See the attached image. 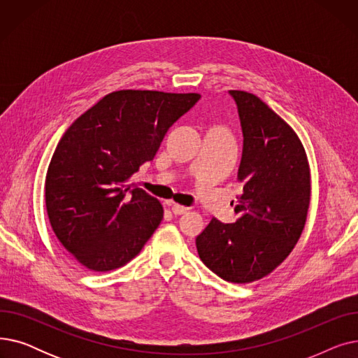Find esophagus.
I'll use <instances>...</instances> for the list:
<instances>
[{"mask_svg":"<svg viewBox=\"0 0 358 358\" xmlns=\"http://www.w3.org/2000/svg\"><path fill=\"white\" fill-rule=\"evenodd\" d=\"M169 206H171V210H173L174 215H182V213L189 210V208H185V206H181V204H177V203H169Z\"/></svg>","mask_w":358,"mask_h":358,"instance_id":"1","label":"esophagus"}]
</instances>
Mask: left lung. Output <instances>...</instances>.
I'll list each match as a JSON object with an SVG mask.
<instances>
[{
    "mask_svg": "<svg viewBox=\"0 0 358 358\" xmlns=\"http://www.w3.org/2000/svg\"><path fill=\"white\" fill-rule=\"evenodd\" d=\"M243 136L235 223L216 217L196 238L204 266L231 283L270 274L293 251L310 203V169L296 131L264 101L231 90Z\"/></svg>",
    "mask_w": 358,
    "mask_h": 358,
    "instance_id": "1",
    "label": "left lung"
}]
</instances>
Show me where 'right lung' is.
<instances>
[{
    "instance_id": "obj_1",
    "label": "right lung",
    "mask_w": 358,
    "mask_h": 358,
    "mask_svg": "<svg viewBox=\"0 0 358 358\" xmlns=\"http://www.w3.org/2000/svg\"><path fill=\"white\" fill-rule=\"evenodd\" d=\"M200 94L120 90L75 120L50 159L46 210L68 252L92 271L134 259L164 217L162 204L131 182Z\"/></svg>"
}]
</instances>
